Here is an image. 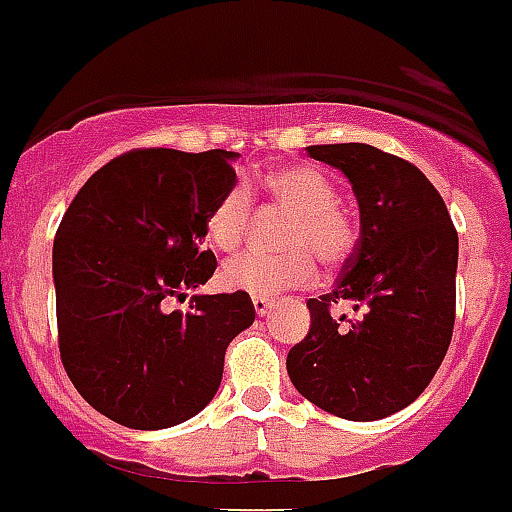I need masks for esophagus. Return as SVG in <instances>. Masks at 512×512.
<instances>
[{
    "label": "esophagus",
    "instance_id": "obj_1",
    "mask_svg": "<svg viewBox=\"0 0 512 512\" xmlns=\"http://www.w3.org/2000/svg\"><path fill=\"white\" fill-rule=\"evenodd\" d=\"M251 304H253V309H256V314H259V316H264L266 311L271 309L269 296H251Z\"/></svg>",
    "mask_w": 512,
    "mask_h": 512
}]
</instances>
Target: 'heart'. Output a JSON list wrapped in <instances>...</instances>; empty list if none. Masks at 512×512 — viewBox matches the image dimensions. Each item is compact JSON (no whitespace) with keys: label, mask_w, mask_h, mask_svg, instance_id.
Instances as JSON below:
<instances>
[{"label":"heart","mask_w":512,"mask_h":512,"mask_svg":"<svg viewBox=\"0 0 512 512\" xmlns=\"http://www.w3.org/2000/svg\"><path fill=\"white\" fill-rule=\"evenodd\" d=\"M271 201L291 213L281 228L284 251H243L226 261L221 284L231 291L271 296L301 286L314 276V256L334 269L352 256L357 246V223L337 203V188L324 173L306 165H284L264 175ZM253 221V193L246 183H233L206 221L208 241L221 251H233Z\"/></svg>","instance_id":"b5f03b06"}]
</instances>
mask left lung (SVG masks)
<instances>
[{"instance_id": "8db88e82", "label": "left lung", "mask_w": 512, "mask_h": 512, "mask_svg": "<svg viewBox=\"0 0 512 512\" xmlns=\"http://www.w3.org/2000/svg\"><path fill=\"white\" fill-rule=\"evenodd\" d=\"M342 170L359 203V241L337 286L309 299V334L286 369L321 410L372 422L412 405L445 359L455 326L457 231L417 165L364 143L309 145ZM349 300L360 316H331Z\"/></svg>"}]
</instances>
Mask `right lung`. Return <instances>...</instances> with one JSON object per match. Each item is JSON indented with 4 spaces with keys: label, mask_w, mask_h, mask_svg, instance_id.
Instances as JSON below:
<instances>
[{
    "label": "right lung",
    "mask_w": 512,
    "mask_h": 512,
    "mask_svg": "<svg viewBox=\"0 0 512 512\" xmlns=\"http://www.w3.org/2000/svg\"><path fill=\"white\" fill-rule=\"evenodd\" d=\"M233 158L135 148L92 173L62 216L52 246L62 367L118 425L163 430L198 415L228 344L256 319L246 291L170 311L216 271L206 221L236 183Z\"/></svg>",
    "instance_id": "right-lung-1"
}]
</instances>
